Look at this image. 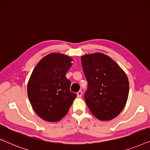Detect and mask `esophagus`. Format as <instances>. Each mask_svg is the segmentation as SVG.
I'll return each mask as SVG.
<instances>
[{"mask_svg":"<svg viewBox=\"0 0 150 150\" xmlns=\"http://www.w3.org/2000/svg\"><path fill=\"white\" fill-rule=\"evenodd\" d=\"M82 94H83V92H82L81 91H79L78 92V93H77V97L79 98H81V96H82Z\"/></svg>","mask_w":150,"mask_h":150,"instance_id":"34e87169","label":"esophagus"}]
</instances>
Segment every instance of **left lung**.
<instances>
[{"mask_svg":"<svg viewBox=\"0 0 150 150\" xmlns=\"http://www.w3.org/2000/svg\"><path fill=\"white\" fill-rule=\"evenodd\" d=\"M88 86L85 100L91 113L101 121L116 117L126 105L129 82L117 63L102 53L81 57Z\"/></svg>","mask_w":150,"mask_h":150,"instance_id":"obj_1","label":"left lung"}]
</instances>
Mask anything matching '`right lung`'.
I'll list each match as a JSON object with an SVG mask.
<instances>
[{
    "mask_svg": "<svg viewBox=\"0 0 150 150\" xmlns=\"http://www.w3.org/2000/svg\"><path fill=\"white\" fill-rule=\"evenodd\" d=\"M67 55L51 53L35 67L27 85L28 97L34 111L47 122L64 117L76 94L70 91V81L65 74L72 65Z\"/></svg>",
    "mask_w": 150,
    "mask_h": 150,
    "instance_id": "add662e5",
    "label": "right lung"
}]
</instances>
